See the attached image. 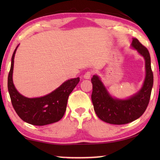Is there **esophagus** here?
<instances>
[{"mask_svg":"<svg viewBox=\"0 0 160 160\" xmlns=\"http://www.w3.org/2000/svg\"><path fill=\"white\" fill-rule=\"evenodd\" d=\"M91 75H92V72L91 71H88V72H85V75H84V78H85V79H90Z\"/></svg>","mask_w":160,"mask_h":160,"instance_id":"34e87169","label":"esophagus"}]
</instances>
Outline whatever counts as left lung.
Segmentation results:
<instances>
[{
	"label": "left lung",
	"instance_id": "8db88e82",
	"mask_svg": "<svg viewBox=\"0 0 160 160\" xmlns=\"http://www.w3.org/2000/svg\"><path fill=\"white\" fill-rule=\"evenodd\" d=\"M131 47L137 50L145 59V78L141 89L136 94L125 99L113 97L98 75L92 78V101L97 116L106 123L122 125L131 123L141 116L148 107L153 86V73L150 56L138 40L132 38Z\"/></svg>",
	"mask_w": 160,
	"mask_h": 160
}]
</instances>
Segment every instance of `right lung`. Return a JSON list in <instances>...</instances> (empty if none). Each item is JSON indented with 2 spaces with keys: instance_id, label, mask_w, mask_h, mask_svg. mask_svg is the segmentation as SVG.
Instances as JSON below:
<instances>
[{
  "instance_id": "add662e5",
  "label": "right lung",
  "mask_w": 160,
  "mask_h": 160,
  "mask_svg": "<svg viewBox=\"0 0 160 160\" xmlns=\"http://www.w3.org/2000/svg\"><path fill=\"white\" fill-rule=\"evenodd\" d=\"M18 46L13 52L8 78V89L13 108L22 120L32 125L45 126L57 122L63 118L68 99L79 82L80 78L66 80L55 90L41 97L28 98L22 95L12 81L14 58Z\"/></svg>"
}]
</instances>
